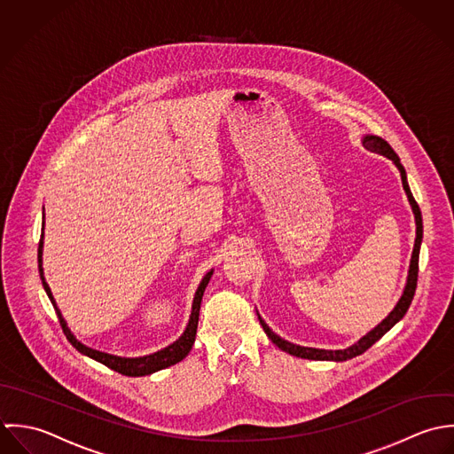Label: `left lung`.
<instances>
[{
    "label": "left lung",
    "instance_id": "left-lung-1",
    "mask_svg": "<svg viewBox=\"0 0 454 454\" xmlns=\"http://www.w3.org/2000/svg\"><path fill=\"white\" fill-rule=\"evenodd\" d=\"M363 147L372 151V153H377L380 156H386L387 160H391L396 168L400 170V177H402V185L405 189V194L409 198V203L412 207V212H414V219H416V242H414V249H412V256H411V265H409V275H407V284H405V289L398 300V303L395 305V309L387 314L386 319H382L373 330H370L364 337H362L356 344H353L351 348L348 349H337V351H332V349H316V348H303V346H296V344H291L284 339H280L278 335H275L272 330L267 326V323L260 317V323L265 330V333L269 335V339L272 340L273 344L296 356V358H305V360H317V362H346V360H351L355 356H360L362 353H364L368 348H372L384 333H387L403 316L405 312L409 310L411 307V301L414 298V293H416V286H418V265H419V247H421V240H423V219H421V210H419V205L416 203L412 192H411V187H409V182H407V174H405V168L402 167L400 163V158L396 156V153L391 149V145L380 138V137H375V135H364L363 137Z\"/></svg>",
    "mask_w": 454,
    "mask_h": 454
}]
</instances>
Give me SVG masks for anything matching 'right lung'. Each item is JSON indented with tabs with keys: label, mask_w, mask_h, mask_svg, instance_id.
<instances>
[{
	"label": "right lung",
	"mask_w": 454,
	"mask_h": 454,
	"mask_svg": "<svg viewBox=\"0 0 454 454\" xmlns=\"http://www.w3.org/2000/svg\"><path fill=\"white\" fill-rule=\"evenodd\" d=\"M42 253H43V233H42V239H40V244H38V272H40V278H42V284H43V289L47 293V296L51 298L54 309H56V314L59 317V323H61V328L67 335V339L70 340V344L82 355L90 356L96 362L103 363L105 366L122 373V375H129V377H142V375H149V373H154L158 370H163V368H168L176 363L184 360L192 344H194V339H196V328H198V317H200V305H201V296H203V291L212 277V272L205 273V277L201 278L198 289H196V294H194V300H192V310H191V316H189V323L184 330L179 340H176L174 344H170L168 348L158 351V353H153V355H147V356H140V358H121V356H114V355H106V353H101V351H96L91 349L88 346H84L82 342H79L74 333L70 332V328L67 326V321L63 319L58 305H56V300L51 293V287L49 284L45 282V277H43V269H42Z\"/></svg>",
	"instance_id": "add662e5"
}]
</instances>
